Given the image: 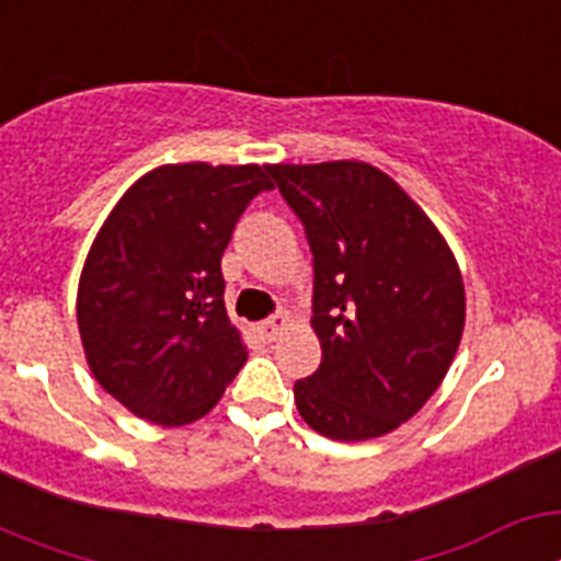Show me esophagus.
<instances>
[{"label": "esophagus", "mask_w": 561, "mask_h": 561, "mask_svg": "<svg viewBox=\"0 0 561 561\" xmlns=\"http://www.w3.org/2000/svg\"><path fill=\"white\" fill-rule=\"evenodd\" d=\"M286 323H289V317H286L284 311H277V314L266 317L264 323H261V334H264L266 340H275V336L284 331Z\"/></svg>", "instance_id": "obj_1"}]
</instances>
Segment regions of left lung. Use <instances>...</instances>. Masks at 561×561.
I'll list each match as a JSON object with an SVG mask.
<instances>
[{"label": "left lung", "instance_id": "1", "mask_svg": "<svg viewBox=\"0 0 561 561\" xmlns=\"http://www.w3.org/2000/svg\"><path fill=\"white\" fill-rule=\"evenodd\" d=\"M306 230L311 325L323 362L295 381L297 410L334 440L413 419L463 334L466 297L447 241L388 173L365 162L266 165Z\"/></svg>", "mask_w": 561, "mask_h": 561}]
</instances>
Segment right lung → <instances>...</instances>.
Returning <instances> with one entry per match:
<instances>
[{"label": "right lung", "mask_w": 561, "mask_h": 561, "mask_svg": "<svg viewBox=\"0 0 561 561\" xmlns=\"http://www.w3.org/2000/svg\"><path fill=\"white\" fill-rule=\"evenodd\" d=\"M257 165H162L126 191L89 250L78 331L98 385L140 419L182 427L247 362L227 320L221 255L270 191Z\"/></svg>", "instance_id": "add662e5"}]
</instances>
